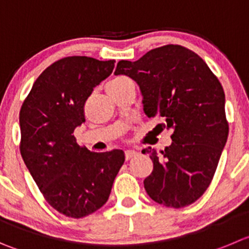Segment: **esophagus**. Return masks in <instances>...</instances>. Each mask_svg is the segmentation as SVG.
Listing matches in <instances>:
<instances>
[{"label":"esophagus","mask_w":249,"mask_h":249,"mask_svg":"<svg viewBox=\"0 0 249 249\" xmlns=\"http://www.w3.org/2000/svg\"><path fill=\"white\" fill-rule=\"evenodd\" d=\"M137 154L138 153H137L136 150H126V153H124V155H126V160H129V159L134 158Z\"/></svg>","instance_id":"obj_1"}]
</instances>
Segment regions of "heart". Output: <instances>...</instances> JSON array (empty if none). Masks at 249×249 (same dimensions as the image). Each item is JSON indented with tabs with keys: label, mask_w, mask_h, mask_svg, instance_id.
<instances>
[{
	"label": "heart",
	"mask_w": 249,
	"mask_h": 249,
	"mask_svg": "<svg viewBox=\"0 0 249 249\" xmlns=\"http://www.w3.org/2000/svg\"><path fill=\"white\" fill-rule=\"evenodd\" d=\"M127 82H129L128 78L126 77H116L113 79H111L110 82L107 83L106 88H107V91L108 90H115V89H118V88L122 87L123 84H126Z\"/></svg>",
	"instance_id": "b5f03b06"
}]
</instances>
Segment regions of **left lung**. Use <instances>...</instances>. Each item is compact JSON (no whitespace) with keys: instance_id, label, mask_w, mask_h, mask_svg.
Listing matches in <instances>:
<instances>
[{"instance_id":"obj_1","label":"left lung","mask_w":249,"mask_h":249,"mask_svg":"<svg viewBox=\"0 0 249 249\" xmlns=\"http://www.w3.org/2000/svg\"><path fill=\"white\" fill-rule=\"evenodd\" d=\"M115 74L136 80L145 115L162 117L172 131V143L165 150H142L154 165L144 179L149 197L175 209L199 199L229 136L225 93L216 75L202 57L181 45L150 50L134 62L120 61Z\"/></svg>"}]
</instances>
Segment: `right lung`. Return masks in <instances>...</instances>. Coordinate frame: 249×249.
I'll return each instance as SVG.
<instances>
[{"label": "right lung", "instance_id": "obj_1", "mask_svg": "<svg viewBox=\"0 0 249 249\" xmlns=\"http://www.w3.org/2000/svg\"><path fill=\"white\" fill-rule=\"evenodd\" d=\"M115 60L70 56L37 77L19 112L20 154L46 202L73 219L88 216L108 199L124 153H93L73 132L85 122L84 105L112 73Z\"/></svg>", "mask_w": 249, "mask_h": 249}]
</instances>
